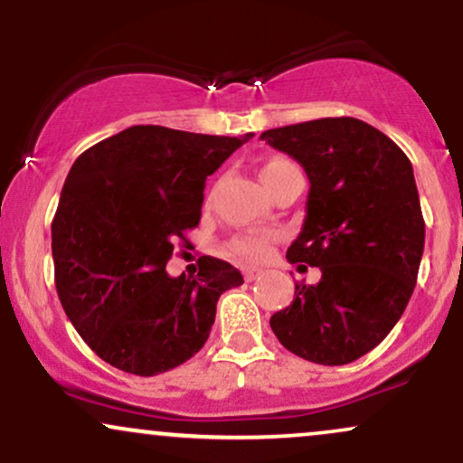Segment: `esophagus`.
Instances as JSON below:
<instances>
[{"mask_svg": "<svg viewBox=\"0 0 463 463\" xmlns=\"http://www.w3.org/2000/svg\"><path fill=\"white\" fill-rule=\"evenodd\" d=\"M261 274H263V269H257V268H246V269H243V279H246L248 283L257 280Z\"/></svg>", "mask_w": 463, "mask_h": 463, "instance_id": "34e87169", "label": "esophagus"}]
</instances>
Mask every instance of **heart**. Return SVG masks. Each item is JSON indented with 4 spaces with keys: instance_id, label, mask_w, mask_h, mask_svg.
Returning <instances> with one entry per match:
<instances>
[{
    "instance_id": "obj_1",
    "label": "heart",
    "mask_w": 463,
    "mask_h": 463,
    "mask_svg": "<svg viewBox=\"0 0 463 463\" xmlns=\"http://www.w3.org/2000/svg\"><path fill=\"white\" fill-rule=\"evenodd\" d=\"M294 163H289L287 158H272V161L265 163L261 176H269V174L280 172V169L291 167ZM231 252L235 257L243 259V261H263V259L269 257L272 252V235H265V232H248V235H241L232 239Z\"/></svg>"
}]
</instances>
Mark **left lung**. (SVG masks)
Returning <instances> with one entry per match:
<instances>
[{
	"instance_id": "obj_1",
	"label": "left lung",
	"mask_w": 463,
	"mask_h": 463,
	"mask_svg": "<svg viewBox=\"0 0 463 463\" xmlns=\"http://www.w3.org/2000/svg\"><path fill=\"white\" fill-rule=\"evenodd\" d=\"M261 139L307 172L305 224L287 259L322 272L317 285H296L294 302L269 326L302 359L350 364L383 342L416 287L424 220L411 163L354 117L283 126Z\"/></svg>"
}]
</instances>
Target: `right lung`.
<instances>
[{
  "label": "right lung",
  "mask_w": 463,
  "mask_h": 463,
  "mask_svg": "<svg viewBox=\"0 0 463 463\" xmlns=\"http://www.w3.org/2000/svg\"><path fill=\"white\" fill-rule=\"evenodd\" d=\"M252 137L132 126L71 165L52 222L56 291L106 364L154 376L204 346L217 300L243 276L213 257L198 276L172 279L165 265L198 226L206 176Z\"/></svg>",
  "instance_id": "right-lung-1"
}]
</instances>
